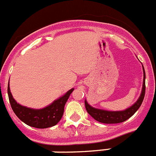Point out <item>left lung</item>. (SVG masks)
I'll return each mask as SVG.
<instances>
[{"mask_svg": "<svg viewBox=\"0 0 156 156\" xmlns=\"http://www.w3.org/2000/svg\"><path fill=\"white\" fill-rule=\"evenodd\" d=\"M143 68V83H142V92H141L139 98L138 100L130 106L129 108H126V110L123 111H108V110H104V109L96 108L92 107L85 100V108L88 114L91 116L94 119H95L98 122L105 123V124H116V123H121L129 118L132 117L136 112L139 107L142 105L144 97H145V72L144 67L142 65Z\"/></svg>", "mask_w": 156, "mask_h": 156, "instance_id": "left-lung-1", "label": "left lung"}]
</instances>
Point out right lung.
I'll return each instance as SVG.
<instances>
[{
    "label": "right lung",
    "mask_w": 156,
    "mask_h": 156,
    "mask_svg": "<svg viewBox=\"0 0 156 156\" xmlns=\"http://www.w3.org/2000/svg\"><path fill=\"white\" fill-rule=\"evenodd\" d=\"M73 91L74 88H71L49 105L43 108L35 109L23 106L17 103L11 94L9 83L8 86L10 104L16 115L26 125L37 129H46L58 124L64 114L65 104Z\"/></svg>",
    "instance_id": "1"
}]
</instances>
